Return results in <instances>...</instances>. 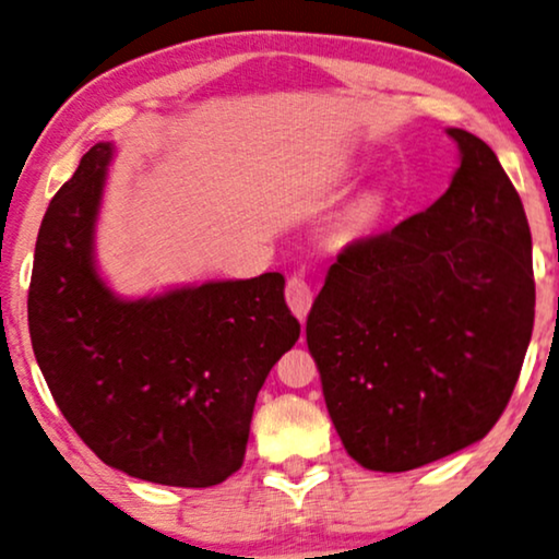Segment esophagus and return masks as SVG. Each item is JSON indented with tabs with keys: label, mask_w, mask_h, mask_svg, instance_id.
<instances>
[{
	"label": "esophagus",
	"mask_w": 559,
	"mask_h": 559,
	"mask_svg": "<svg viewBox=\"0 0 559 559\" xmlns=\"http://www.w3.org/2000/svg\"><path fill=\"white\" fill-rule=\"evenodd\" d=\"M286 301L292 307V312L304 322L307 320L309 307H312V288H309L307 281L301 275H292L286 284Z\"/></svg>",
	"instance_id": "1"
}]
</instances>
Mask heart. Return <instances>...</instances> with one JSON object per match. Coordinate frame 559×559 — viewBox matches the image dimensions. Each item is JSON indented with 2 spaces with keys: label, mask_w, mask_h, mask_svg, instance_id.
<instances>
[{
  "label": "heart",
  "mask_w": 559,
  "mask_h": 559,
  "mask_svg": "<svg viewBox=\"0 0 559 559\" xmlns=\"http://www.w3.org/2000/svg\"><path fill=\"white\" fill-rule=\"evenodd\" d=\"M381 214V198L377 193H366L356 201V206H353V222L358 224V227H366V224H373Z\"/></svg>",
  "instance_id": "1"
}]
</instances>
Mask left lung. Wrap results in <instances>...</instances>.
Segmentation results:
<instances>
[{"instance_id":"left-lung-1","label":"left lung","mask_w":559,"mask_h":559,"mask_svg":"<svg viewBox=\"0 0 559 559\" xmlns=\"http://www.w3.org/2000/svg\"><path fill=\"white\" fill-rule=\"evenodd\" d=\"M433 206L330 265L307 345L343 447L407 472L490 433L534 328L532 231L496 152L462 129Z\"/></svg>"}]
</instances>
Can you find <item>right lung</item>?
<instances>
[{"mask_svg":"<svg viewBox=\"0 0 559 559\" xmlns=\"http://www.w3.org/2000/svg\"><path fill=\"white\" fill-rule=\"evenodd\" d=\"M110 159V141L92 146L48 203L27 292L35 361L108 467L157 485H218L242 467L258 392L299 341V320L281 273L118 299L95 267Z\"/></svg>","mask_w":559,"mask_h":559,"instance_id":"obj_1","label":"right lung"}]
</instances>
